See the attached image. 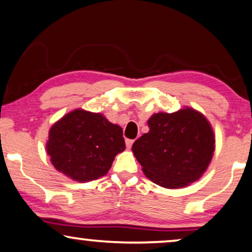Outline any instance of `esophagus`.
I'll list each match as a JSON object with an SVG mask.
<instances>
[{"instance_id": "obj_1", "label": "esophagus", "mask_w": 252, "mask_h": 252, "mask_svg": "<svg viewBox=\"0 0 252 252\" xmlns=\"http://www.w3.org/2000/svg\"><path fill=\"white\" fill-rule=\"evenodd\" d=\"M133 142H134V140H129V139H127V140H126V147L128 148V149H129V148L132 147Z\"/></svg>"}]
</instances>
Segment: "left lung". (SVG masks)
<instances>
[{"instance_id": "8db88e82", "label": "left lung", "mask_w": 252, "mask_h": 252, "mask_svg": "<svg viewBox=\"0 0 252 252\" xmlns=\"http://www.w3.org/2000/svg\"><path fill=\"white\" fill-rule=\"evenodd\" d=\"M149 132L132 151L148 179L160 187H187L204 174L216 148L211 124L197 110L186 106L173 113H154Z\"/></svg>"}]
</instances>
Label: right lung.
Instances as JSON below:
<instances>
[{"label":"right lung","instance_id":"add662e5","mask_svg":"<svg viewBox=\"0 0 252 252\" xmlns=\"http://www.w3.org/2000/svg\"><path fill=\"white\" fill-rule=\"evenodd\" d=\"M123 128L102 113L75 109L49 129L47 154L57 171L78 182L104 177L125 150Z\"/></svg>","mask_w":252,"mask_h":252}]
</instances>
